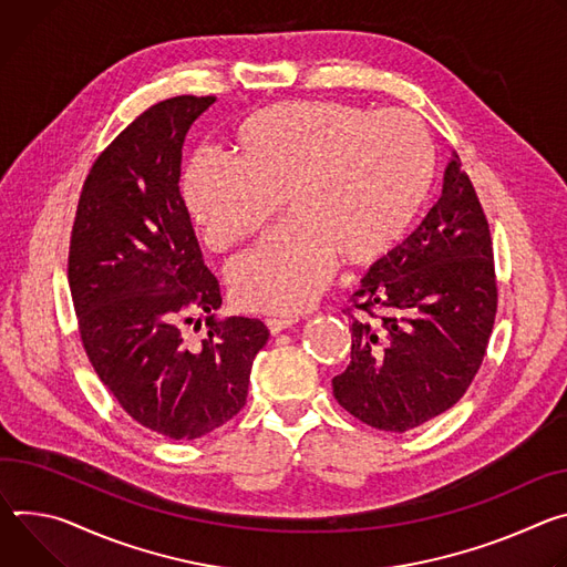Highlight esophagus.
<instances>
[{"label":"esophagus","instance_id":"34e87169","mask_svg":"<svg viewBox=\"0 0 567 567\" xmlns=\"http://www.w3.org/2000/svg\"><path fill=\"white\" fill-rule=\"evenodd\" d=\"M295 322H297L295 318H268V320H266V327H268V331H270L272 336H277V333L290 329Z\"/></svg>","mask_w":567,"mask_h":567}]
</instances>
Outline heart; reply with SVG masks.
Masks as SVG:
<instances>
[{
  "mask_svg": "<svg viewBox=\"0 0 567 567\" xmlns=\"http://www.w3.org/2000/svg\"><path fill=\"white\" fill-rule=\"evenodd\" d=\"M231 142L236 155L192 157L182 198L216 251L257 236L286 205L290 220L227 272L238 306L277 316L316 299L336 259H383L416 223L436 166L416 116L340 101L261 107L236 123Z\"/></svg>",
  "mask_w": 567,
  "mask_h": 567,
  "instance_id": "obj_1",
  "label": "heart"
}]
</instances>
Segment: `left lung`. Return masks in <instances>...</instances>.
Instances as JSON below:
<instances>
[{"mask_svg": "<svg viewBox=\"0 0 567 567\" xmlns=\"http://www.w3.org/2000/svg\"><path fill=\"white\" fill-rule=\"evenodd\" d=\"M347 310L351 362L333 379V396L349 414L405 432L464 396L493 331L497 284L488 223L457 155L442 198L371 266Z\"/></svg>", "mask_w": 567, "mask_h": 567, "instance_id": "obj_1", "label": "left lung"}]
</instances>
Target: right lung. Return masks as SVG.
<instances>
[{
  "mask_svg": "<svg viewBox=\"0 0 567 567\" xmlns=\"http://www.w3.org/2000/svg\"><path fill=\"white\" fill-rule=\"evenodd\" d=\"M216 96L140 114L94 162L70 243V288L101 383L144 427L192 442L240 412L268 342L261 320H216L220 286L179 196L184 137ZM207 319L200 342L181 327Z\"/></svg>",
  "mask_w": 567,
  "mask_h": 567,
  "instance_id": "obj_1",
  "label": "right lung"
}]
</instances>
